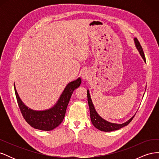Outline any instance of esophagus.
Returning <instances> with one entry per match:
<instances>
[{
	"mask_svg": "<svg viewBox=\"0 0 159 159\" xmlns=\"http://www.w3.org/2000/svg\"><path fill=\"white\" fill-rule=\"evenodd\" d=\"M90 77V73L88 70H85L81 73V78L83 80H88Z\"/></svg>",
	"mask_w": 159,
	"mask_h": 159,
	"instance_id": "1",
	"label": "esophagus"
}]
</instances>
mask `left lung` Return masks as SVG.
Masks as SVG:
<instances>
[{
  "label": "left lung",
  "instance_id": "obj_1",
  "mask_svg": "<svg viewBox=\"0 0 159 159\" xmlns=\"http://www.w3.org/2000/svg\"><path fill=\"white\" fill-rule=\"evenodd\" d=\"M134 45H135L137 50L139 51V54H140L141 56L142 57V58L143 59L144 61L146 62V59H145V54H144V52L143 50L142 47L140 44V43L138 41L136 38H134ZM147 87V86H146ZM88 91V105H89V113H90V118H91V121L92 124L93 125V126L97 128L98 129L102 131H105V132H109V131H116V130H119L120 129H121L122 127L127 126L129 123L132 121V119H133L134 115L133 116L130 118L128 121L126 122H125L121 124H118V123H111L109 121H106V120L103 119L100 115L98 113V112L96 111V110L95 109V107L93 105V103L92 102V100H91V95L89 93V89L87 90ZM136 114V113H135Z\"/></svg>",
  "mask_w": 159,
  "mask_h": 159
}]
</instances>
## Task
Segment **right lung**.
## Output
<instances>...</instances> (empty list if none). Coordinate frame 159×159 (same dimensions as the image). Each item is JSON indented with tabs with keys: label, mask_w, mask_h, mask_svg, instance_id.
<instances>
[{
	"label": "right lung",
	"mask_w": 159,
	"mask_h": 159,
	"mask_svg": "<svg viewBox=\"0 0 159 159\" xmlns=\"http://www.w3.org/2000/svg\"><path fill=\"white\" fill-rule=\"evenodd\" d=\"M81 80L78 78L66 85L58 100L53 106L45 110H34L23 103L14 84L18 107L26 121L31 127L42 131H52L61 124L65 117L67 107L74 91L80 87Z\"/></svg>",
	"instance_id": "obj_1"
}]
</instances>
